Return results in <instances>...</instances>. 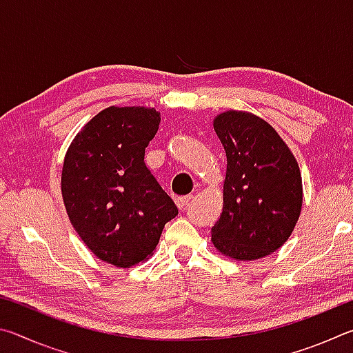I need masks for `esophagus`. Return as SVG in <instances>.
Instances as JSON below:
<instances>
[{"label": "esophagus", "mask_w": 353, "mask_h": 353, "mask_svg": "<svg viewBox=\"0 0 353 353\" xmlns=\"http://www.w3.org/2000/svg\"><path fill=\"white\" fill-rule=\"evenodd\" d=\"M193 199V194H188V196H181V198H176V205L177 208H182L188 204V202Z\"/></svg>", "instance_id": "34e87169"}]
</instances>
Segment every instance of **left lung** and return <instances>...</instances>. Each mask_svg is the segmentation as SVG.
Returning a JSON list of instances; mask_svg holds the SVG:
<instances>
[{
    "instance_id": "left-lung-1",
    "label": "left lung",
    "mask_w": 353,
    "mask_h": 353,
    "mask_svg": "<svg viewBox=\"0 0 353 353\" xmlns=\"http://www.w3.org/2000/svg\"><path fill=\"white\" fill-rule=\"evenodd\" d=\"M213 129L227 157L213 246L234 260L263 259L283 246L301 216L297 160L277 130L254 113L223 112L213 119Z\"/></svg>"
}]
</instances>
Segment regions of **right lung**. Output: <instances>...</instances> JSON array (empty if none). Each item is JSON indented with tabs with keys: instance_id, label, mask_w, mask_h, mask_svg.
I'll use <instances>...</instances> for the list:
<instances>
[{
	"instance_id": "1",
	"label": "right lung",
	"mask_w": 353,
	"mask_h": 353,
	"mask_svg": "<svg viewBox=\"0 0 353 353\" xmlns=\"http://www.w3.org/2000/svg\"><path fill=\"white\" fill-rule=\"evenodd\" d=\"M160 112L107 107L71 141L62 198L77 235L99 260L130 268L152 255L177 207L145 165Z\"/></svg>"
}]
</instances>
